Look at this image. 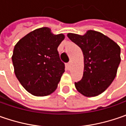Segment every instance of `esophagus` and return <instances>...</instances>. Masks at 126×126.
Returning <instances> with one entry per match:
<instances>
[{"instance_id": "1", "label": "esophagus", "mask_w": 126, "mask_h": 126, "mask_svg": "<svg viewBox=\"0 0 126 126\" xmlns=\"http://www.w3.org/2000/svg\"><path fill=\"white\" fill-rule=\"evenodd\" d=\"M71 62H69V63H67L66 64V69L67 70H70V68H71Z\"/></svg>"}]
</instances>
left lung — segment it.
<instances>
[{
    "label": "left lung",
    "instance_id": "obj_1",
    "mask_svg": "<svg viewBox=\"0 0 126 126\" xmlns=\"http://www.w3.org/2000/svg\"><path fill=\"white\" fill-rule=\"evenodd\" d=\"M68 38L80 47L84 57L83 78L75 83L76 90L85 97L102 93L114 80L121 62V48L100 32L88 30L84 35L69 33Z\"/></svg>",
    "mask_w": 126,
    "mask_h": 126
}]
</instances>
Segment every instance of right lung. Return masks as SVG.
<instances>
[{
  "label": "right lung",
  "mask_w": 126,
  "mask_h": 126,
  "mask_svg": "<svg viewBox=\"0 0 126 126\" xmlns=\"http://www.w3.org/2000/svg\"><path fill=\"white\" fill-rule=\"evenodd\" d=\"M64 38L63 33L55 35L50 28L42 27L15 45L12 56L15 74L29 93L43 97L57 89L65 68L57 47Z\"/></svg>",
  "instance_id": "add662e5"
}]
</instances>
